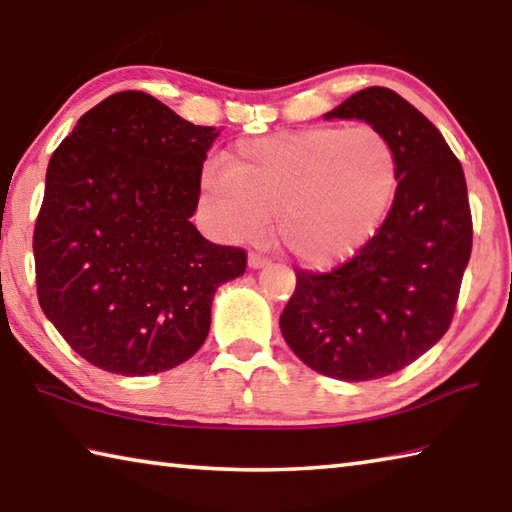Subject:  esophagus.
<instances>
[{
	"label": "esophagus",
	"mask_w": 512,
	"mask_h": 512,
	"mask_svg": "<svg viewBox=\"0 0 512 512\" xmlns=\"http://www.w3.org/2000/svg\"><path fill=\"white\" fill-rule=\"evenodd\" d=\"M268 264V259L257 255V253H250L248 255V268H253V271H259V268H264Z\"/></svg>",
	"instance_id": "1"
}]
</instances>
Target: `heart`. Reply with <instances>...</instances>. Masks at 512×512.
<instances>
[{"label": "heart", "mask_w": 512, "mask_h": 512, "mask_svg": "<svg viewBox=\"0 0 512 512\" xmlns=\"http://www.w3.org/2000/svg\"><path fill=\"white\" fill-rule=\"evenodd\" d=\"M401 156L374 125H313L232 147L203 172L201 201L221 237H275L297 264L331 271L365 250L392 212Z\"/></svg>", "instance_id": "obj_1"}]
</instances>
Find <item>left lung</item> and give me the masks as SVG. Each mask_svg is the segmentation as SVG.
Returning a JSON list of instances; mask_svg holds the SVG:
<instances>
[{
	"label": "left lung",
	"instance_id": "left-lung-1",
	"mask_svg": "<svg viewBox=\"0 0 512 512\" xmlns=\"http://www.w3.org/2000/svg\"><path fill=\"white\" fill-rule=\"evenodd\" d=\"M392 138L401 188L371 244L331 273L297 271L280 318L286 345L322 376L396 374L443 338L472 250L463 167L439 129L392 89L369 87L324 114Z\"/></svg>",
	"mask_w": 512,
	"mask_h": 512
}]
</instances>
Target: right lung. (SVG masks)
<instances>
[{
	"mask_svg": "<svg viewBox=\"0 0 512 512\" xmlns=\"http://www.w3.org/2000/svg\"><path fill=\"white\" fill-rule=\"evenodd\" d=\"M217 136L120 91L53 152L33 235L37 300L91 365L123 376L181 365L208 338L217 288L244 275V250L190 221Z\"/></svg>",
	"mask_w": 512,
	"mask_h": 512,
	"instance_id": "right-lung-1",
	"label": "right lung"
}]
</instances>
